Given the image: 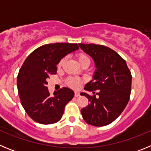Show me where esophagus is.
Here are the masks:
<instances>
[{"label": "esophagus", "mask_w": 151, "mask_h": 151, "mask_svg": "<svg viewBox=\"0 0 151 151\" xmlns=\"http://www.w3.org/2000/svg\"><path fill=\"white\" fill-rule=\"evenodd\" d=\"M80 95V93L79 92H78V91H76L75 92V97H78V96Z\"/></svg>", "instance_id": "esophagus-1"}]
</instances>
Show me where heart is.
I'll use <instances>...</instances> for the list:
<instances>
[{"label": "heart", "mask_w": 151, "mask_h": 151, "mask_svg": "<svg viewBox=\"0 0 151 151\" xmlns=\"http://www.w3.org/2000/svg\"><path fill=\"white\" fill-rule=\"evenodd\" d=\"M77 60H78V63H79L81 65H82V64L85 63H90V59H89V57L84 54H78V55H77ZM64 61H65V59H64V58H62V59L59 61V63H58V66H62L63 64ZM82 83H83V79H82L81 78H78V77L69 76L66 79V85H68L69 87L74 89L79 88L80 86L82 85Z\"/></svg>", "instance_id": "b5f03b06"}]
</instances>
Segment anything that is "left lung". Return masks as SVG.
I'll list each match as a JSON object with an SVG mask.
<instances>
[{
    "label": "left lung",
    "mask_w": 151,
    "mask_h": 151,
    "mask_svg": "<svg viewBox=\"0 0 151 151\" xmlns=\"http://www.w3.org/2000/svg\"><path fill=\"white\" fill-rule=\"evenodd\" d=\"M78 45L94 59L97 68L93 79L85 86V90L94 94H80L89 102L81 110L82 116L89 125H109L118 118L129 102L132 78L131 72L125 60L110 47L94 44Z\"/></svg>",
    "instance_id": "obj_1"
}]
</instances>
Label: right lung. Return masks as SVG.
<instances>
[{
    "mask_svg": "<svg viewBox=\"0 0 151 151\" xmlns=\"http://www.w3.org/2000/svg\"><path fill=\"white\" fill-rule=\"evenodd\" d=\"M78 49L77 44H48L35 49L24 61L17 76L18 93L24 110L36 122L53 124L62 118L74 92L63 87L51 95L47 79L57 73L63 57Z\"/></svg>",
    "mask_w": 151,
    "mask_h": 151,
    "instance_id": "right-lung-1",
    "label": "right lung"
}]
</instances>
